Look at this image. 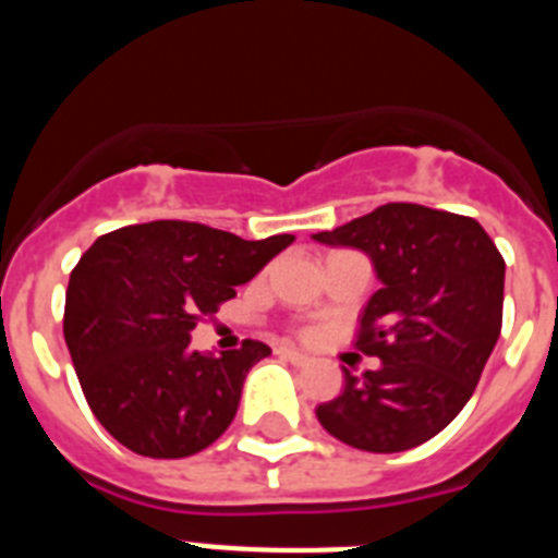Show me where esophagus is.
I'll use <instances>...</instances> for the list:
<instances>
[{
    "instance_id": "obj_1",
    "label": "esophagus",
    "mask_w": 558,
    "mask_h": 558,
    "mask_svg": "<svg viewBox=\"0 0 558 558\" xmlns=\"http://www.w3.org/2000/svg\"><path fill=\"white\" fill-rule=\"evenodd\" d=\"M279 354H282V357H288L290 363H299V366H302V363H307V360H310L304 352H299V349H288V347L279 349Z\"/></svg>"
}]
</instances>
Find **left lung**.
Masks as SVG:
<instances>
[{"instance_id": "1", "label": "left lung", "mask_w": 558, "mask_h": 558, "mask_svg": "<svg viewBox=\"0 0 558 558\" xmlns=\"http://www.w3.org/2000/svg\"><path fill=\"white\" fill-rule=\"evenodd\" d=\"M313 240L372 256L379 284L357 349L379 357L332 402L324 430L366 452H402L445 430L470 402L500 338L506 263L483 226L418 204H386Z\"/></svg>"}]
</instances>
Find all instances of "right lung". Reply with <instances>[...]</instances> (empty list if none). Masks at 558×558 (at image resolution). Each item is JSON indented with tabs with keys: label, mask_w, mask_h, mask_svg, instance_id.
<instances>
[{
	"label": "right lung",
	"mask_w": 558,
	"mask_h": 558,
	"mask_svg": "<svg viewBox=\"0 0 558 558\" xmlns=\"http://www.w3.org/2000/svg\"><path fill=\"white\" fill-rule=\"evenodd\" d=\"M293 240L153 220L102 234L81 256L69 276L63 338L88 408L122 447L186 458L223 436L245 374L270 349L243 340L215 357L192 352L190 332Z\"/></svg>",
	"instance_id": "1"
}]
</instances>
